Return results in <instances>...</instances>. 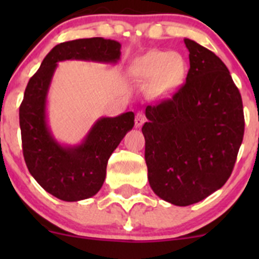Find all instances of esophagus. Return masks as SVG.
<instances>
[{
	"mask_svg": "<svg viewBox=\"0 0 259 259\" xmlns=\"http://www.w3.org/2000/svg\"><path fill=\"white\" fill-rule=\"evenodd\" d=\"M144 122H145L144 114H143L142 111L137 113V115H135V127H142Z\"/></svg>",
	"mask_w": 259,
	"mask_h": 259,
	"instance_id": "obj_1",
	"label": "esophagus"
}]
</instances>
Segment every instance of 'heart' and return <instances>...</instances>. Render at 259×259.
<instances>
[{
  "mask_svg": "<svg viewBox=\"0 0 259 259\" xmlns=\"http://www.w3.org/2000/svg\"><path fill=\"white\" fill-rule=\"evenodd\" d=\"M187 64L178 52L151 51L133 65V75L142 85L154 88L159 96H168L184 81Z\"/></svg>",
  "mask_w": 259,
  "mask_h": 259,
  "instance_id": "b5f03b06",
  "label": "heart"
}]
</instances>
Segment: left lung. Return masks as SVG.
Here are the masks:
<instances>
[{
    "mask_svg": "<svg viewBox=\"0 0 259 259\" xmlns=\"http://www.w3.org/2000/svg\"><path fill=\"white\" fill-rule=\"evenodd\" d=\"M190 69L185 83L148 105L142 132L153 192L179 207L200 202L231 177L244 134L238 88L215 54L184 38Z\"/></svg>",
    "mask_w": 259,
    "mask_h": 259,
    "instance_id": "obj_1",
    "label": "left lung"
}]
</instances>
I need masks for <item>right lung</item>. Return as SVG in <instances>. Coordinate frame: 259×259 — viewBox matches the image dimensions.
I'll return each mask as SVG.
<instances>
[{
	"label": "right lung",
	"instance_id": "add662e5",
	"mask_svg": "<svg viewBox=\"0 0 259 259\" xmlns=\"http://www.w3.org/2000/svg\"><path fill=\"white\" fill-rule=\"evenodd\" d=\"M117 41L103 37L59 44L46 55L40 69L26 86L20 106V127L26 165L36 182L59 199L77 202L93 197L103 187L108 160L122 138L134 126V113L100 117L81 144L62 145L48 124L46 104L57 62L83 60L116 64Z\"/></svg>",
	"mask_w": 259,
	"mask_h": 259
}]
</instances>
